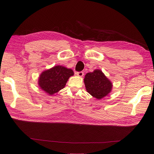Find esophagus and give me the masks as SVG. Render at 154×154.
I'll return each mask as SVG.
<instances>
[{
    "label": "esophagus",
    "instance_id": "esophagus-1",
    "mask_svg": "<svg viewBox=\"0 0 154 154\" xmlns=\"http://www.w3.org/2000/svg\"><path fill=\"white\" fill-rule=\"evenodd\" d=\"M76 74L78 76L82 77L83 76V74H84V73H83V72H82V71H80V72H76Z\"/></svg>",
    "mask_w": 154,
    "mask_h": 154
}]
</instances>
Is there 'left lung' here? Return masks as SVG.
Listing matches in <instances>:
<instances>
[{
	"instance_id": "obj_1",
	"label": "left lung",
	"mask_w": 154,
	"mask_h": 154,
	"mask_svg": "<svg viewBox=\"0 0 154 154\" xmlns=\"http://www.w3.org/2000/svg\"><path fill=\"white\" fill-rule=\"evenodd\" d=\"M84 83L87 91L97 100L108 96L112 88V83L99 69L87 73Z\"/></svg>"
}]
</instances>
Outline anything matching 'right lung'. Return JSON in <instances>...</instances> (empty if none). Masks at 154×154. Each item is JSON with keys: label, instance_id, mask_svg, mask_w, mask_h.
<instances>
[{"label": "right lung", "instance_id": "obj_1", "mask_svg": "<svg viewBox=\"0 0 154 154\" xmlns=\"http://www.w3.org/2000/svg\"><path fill=\"white\" fill-rule=\"evenodd\" d=\"M73 75L74 72L71 69L62 66H54L41 73L38 85L49 95H53L63 88L68 79Z\"/></svg>", "mask_w": 154, "mask_h": 154}]
</instances>
